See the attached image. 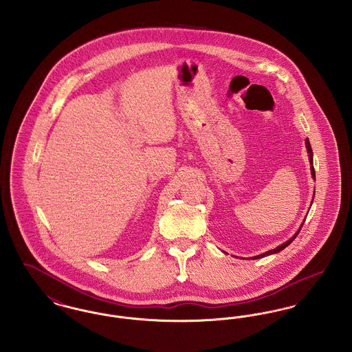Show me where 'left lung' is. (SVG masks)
Returning <instances> with one entry per match:
<instances>
[{"instance_id":"left-lung-1","label":"left lung","mask_w":352,"mask_h":352,"mask_svg":"<svg viewBox=\"0 0 352 352\" xmlns=\"http://www.w3.org/2000/svg\"><path fill=\"white\" fill-rule=\"evenodd\" d=\"M306 148H307V153H309V160H310V165H311V175H313V178H316V170H314V166H313V151H311V146H310V141L309 140H306ZM314 199V198H313ZM303 226V224H302ZM301 226V228H302ZM301 228L298 230V232L294 234L290 240H287L286 243L284 244H281L280 247H277V248H274V250H272V251L265 252V253H261V254H258V256H254V257H252L253 260H256V258H261V257H265V256H269V254H273V253H277V252L283 251L284 248H286L296 237H297V234H300V231H301Z\"/></svg>"}]
</instances>
